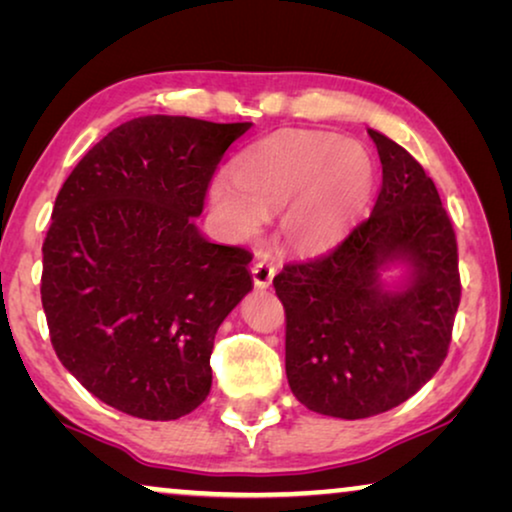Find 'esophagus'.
<instances>
[{"label":"esophagus","mask_w":512,"mask_h":512,"mask_svg":"<svg viewBox=\"0 0 512 512\" xmlns=\"http://www.w3.org/2000/svg\"><path fill=\"white\" fill-rule=\"evenodd\" d=\"M277 268L268 261H258L254 263V268H251V275H254V284L258 289H268L272 284V277H275Z\"/></svg>","instance_id":"obj_1"}]
</instances>
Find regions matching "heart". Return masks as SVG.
Masks as SVG:
<instances>
[{
	"label": "heart",
	"mask_w": 512,
	"mask_h": 512,
	"mask_svg": "<svg viewBox=\"0 0 512 512\" xmlns=\"http://www.w3.org/2000/svg\"><path fill=\"white\" fill-rule=\"evenodd\" d=\"M373 186L375 163L359 142L286 130L244 151L233 179H214L209 202L223 226L242 240L261 233L265 214L282 209L279 233L286 244L321 251L352 230Z\"/></svg>",
	"instance_id": "b5f03b06"
}]
</instances>
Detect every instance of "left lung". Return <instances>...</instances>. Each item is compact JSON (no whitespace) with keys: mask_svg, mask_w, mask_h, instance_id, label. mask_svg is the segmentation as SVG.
I'll use <instances>...</instances> for the list:
<instances>
[{"mask_svg":"<svg viewBox=\"0 0 512 512\" xmlns=\"http://www.w3.org/2000/svg\"><path fill=\"white\" fill-rule=\"evenodd\" d=\"M382 163L373 214L338 247L272 279L286 312V377L319 415L363 419L417 394L452 340L461 284L457 237L424 167L368 130ZM403 264L391 290L381 272Z\"/></svg>","mask_w":512,"mask_h":512,"instance_id":"1","label":"left lung"}]
</instances>
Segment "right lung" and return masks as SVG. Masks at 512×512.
Here are the masks:
<instances>
[{"instance_id": "obj_1", "label": "right lung", "mask_w": 512, "mask_h": 512, "mask_svg": "<svg viewBox=\"0 0 512 512\" xmlns=\"http://www.w3.org/2000/svg\"><path fill=\"white\" fill-rule=\"evenodd\" d=\"M251 123L139 116L79 160L44 240L55 354L102 403L167 422L212 389L214 335L254 289L242 247L195 226L216 165Z\"/></svg>"}]
</instances>
